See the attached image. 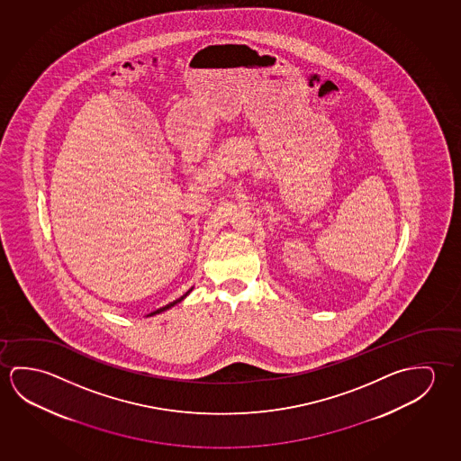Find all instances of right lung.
<instances>
[{
    "mask_svg": "<svg viewBox=\"0 0 461 461\" xmlns=\"http://www.w3.org/2000/svg\"><path fill=\"white\" fill-rule=\"evenodd\" d=\"M192 292V288H190L189 292L185 293V294H183L179 300L173 301V303H169V304H167V306L160 307V309H157V311H154V312H150L149 315H155V314H160V312H163V311H167V309H169L171 306H175L176 303H179V301H183L189 293Z\"/></svg>",
    "mask_w": 461,
    "mask_h": 461,
    "instance_id": "right-lung-1",
    "label": "right lung"
}]
</instances>
